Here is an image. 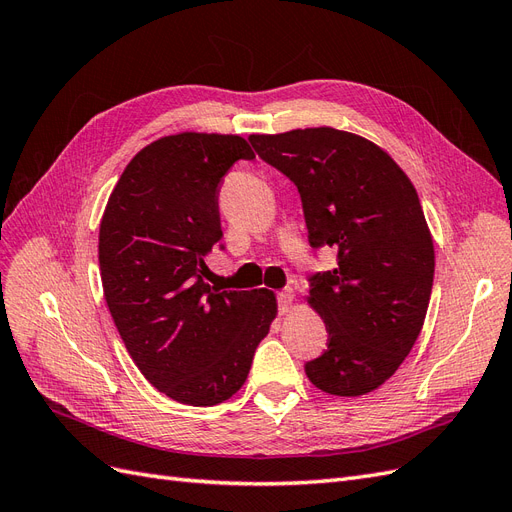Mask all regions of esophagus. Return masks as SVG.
Listing matches in <instances>:
<instances>
[{"instance_id":"34e87169","label":"esophagus","mask_w":512,"mask_h":512,"mask_svg":"<svg viewBox=\"0 0 512 512\" xmlns=\"http://www.w3.org/2000/svg\"><path fill=\"white\" fill-rule=\"evenodd\" d=\"M292 290L290 288H286V290H282L280 294H277V301H280V314L284 316V314H288L290 309H292Z\"/></svg>"}]
</instances>
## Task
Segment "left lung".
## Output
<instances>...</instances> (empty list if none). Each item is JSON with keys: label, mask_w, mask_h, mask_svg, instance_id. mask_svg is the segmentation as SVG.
<instances>
[{"label": "left lung", "mask_w": 512, "mask_h": 512, "mask_svg": "<svg viewBox=\"0 0 512 512\" xmlns=\"http://www.w3.org/2000/svg\"><path fill=\"white\" fill-rule=\"evenodd\" d=\"M250 143L299 188L309 243L337 252L307 297L329 331V348L305 363L309 382L337 397L376 391L410 354L433 286L436 254L412 181L376 143L329 126Z\"/></svg>", "instance_id": "8db88e82"}]
</instances>
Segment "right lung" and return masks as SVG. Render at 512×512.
<instances>
[{"mask_svg": "<svg viewBox=\"0 0 512 512\" xmlns=\"http://www.w3.org/2000/svg\"><path fill=\"white\" fill-rule=\"evenodd\" d=\"M237 160H254L237 134L162 136L130 160L100 222L104 299L123 344L160 393L188 406L241 389L277 316L267 288L207 282V256L224 237L218 192Z\"/></svg>", "mask_w": 512, "mask_h": 512, "instance_id": "add662e5", "label": "right lung"}]
</instances>
